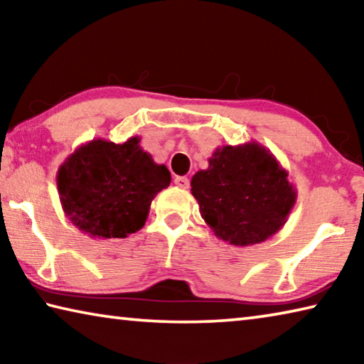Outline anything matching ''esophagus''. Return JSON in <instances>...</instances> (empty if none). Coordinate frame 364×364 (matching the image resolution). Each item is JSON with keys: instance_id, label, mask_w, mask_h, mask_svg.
Masks as SVG:
<instances>
[{"instance_id": "34e87169", "label": "esophagus", "mask_w": 364, "mask_h": 364, "mask_svg": "<svg viewBox=\"0 0 364 364\" xmlns=\"http://www.w3.org/2000/svg\"><path fill=\"white\" fill-rule=\"evenodd\" d=\"M175 184H176V186L183 188V189H188L189 188V180L186 176H175Z\"/></svg>"}]
</instances>
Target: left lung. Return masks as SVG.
<instances>
[{
	"mask_svg": "<svg viewBox=\"0 0 364 364\" xmlns=\"http://www.w3.org/2000/svg\"><path fill=\"white\" fill-rule=\"evenodd\" d=\"M273 154L257 141L221 146L191 180L200 217L237 247L267 241L286 225L297 189Z\"/></svg>",
	"mask_w": 364,
	"mask_h": 364,
	"instance_id": "1",
	"label": "left lung"
}]
</instances>
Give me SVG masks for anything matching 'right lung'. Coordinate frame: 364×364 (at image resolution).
<instances>
[{
	"instance_id": "right-lung-1",
	"label": "right lung",
	"mask_w": 364,
	"mask_h": 364,
	"mask_svg": "<svg viewBox=\"0 0 364 364\" xmlns=\"http://www.w3.org/2000/svg\"><path fill=\"white\" fill-rule=\"evenodd\" d=\"M132 136L123 144L93 139L77 147L58 170V193L64 213L90 237H127L139 231L151 202L170 186L165 165L154 162Z\"/></svg>"
}]
</instances>
